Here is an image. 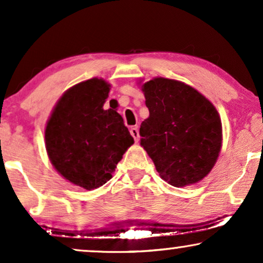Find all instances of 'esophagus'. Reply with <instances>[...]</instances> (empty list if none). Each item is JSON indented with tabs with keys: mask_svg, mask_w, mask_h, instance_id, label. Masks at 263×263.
I'll return each instance as SVG.
<instances>
[{
	"mask_svg": "<svg viewBox=\"0 0 263 263\" xmlns=\"http://www.w3.org/2000/svg\"><path fill=\"white\" fill-rule=\"evenodd\" d=\"M130 135L134 138V140L136 142L139 141L140 139V134H139V129L138 128H130Z\"/></svg>",
	"mask_w": 263,
	"mask_h": 263,
	"instance_id": "34e87169",
	"label": "esophagus"
}]
</instances>
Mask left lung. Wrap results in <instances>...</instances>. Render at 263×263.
Returning <instances> with one entry per match:
<instances>
[{"mask_svg": "<svg viewBox=\"0 0 263 263\" xmlns=\"http://www.w3.org/2000/svg\"><path fill=\"white\" fill-rule=\"evenodd\" d=\"M149 117L141 123V146L160 177L174 186L210 174L221 148V122L210 100L177 80L156 78L142 86Z\"/></svg>", "mask_w": 263, "mask_h": 263, "instance_id": "1", "label": "left lung"}]
</instances>
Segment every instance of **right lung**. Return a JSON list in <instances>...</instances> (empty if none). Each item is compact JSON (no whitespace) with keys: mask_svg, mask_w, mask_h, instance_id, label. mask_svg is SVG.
I'll return each mask as SVG.
<instances>
[{"mask_svg":"<svg viewBox=\"0 0 263 263\" xmlns=\"http://www.w3.org/2000/svg\"><path fill=\"white\" fill-rule=\"evenodd\" d=\"M110 85L91 79L61 97L46 124L45 143L57 171L75 185L92 190L112 177L133 140L116 110H104Z\"/></svg>","mask_w":263,"mask_h":263,"instance_id":"1","label":"right lung"}]
</instances>
